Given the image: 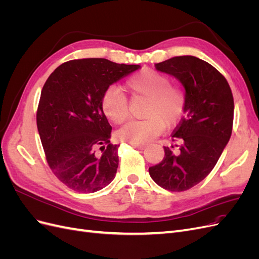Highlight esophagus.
<instances>
[{"instance_id": "obj_1", "label": "esophagus", "mask_w": 259, "mask_h": 259, "mask_svg": "<svg viewBox=\"0 0 259 259\" xmlns=\"http://www.w3.org/2000/svg\"><path fill=\"white\" fill-rule=\"evenodd\" d=\"M133 147H135V148H137V149H139V150H144V149L146 148V146L145 145H132Z\"/></svg>"}]
</instances>
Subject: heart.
I'll return each instance as SVG.
<instances>
[{
  "label": "heart",
  "mask_w": 259,
  "mask_h": 259,
  "mask_svg": "<svg viewBox=\"0 0 259 259\" xmlns=\"http://www.w3.org/2000/svg\"><path fill=\"white\" fill-rule=\"evenodd\" d=\"M134 98L146 99L140 121H131L117 132L121 142L146 145L160 135L165 126H174L184 115L187 94L182 85L170 84L169 76L152 69H143L125 83ZM105 115L115 124L128 117L130 106L126 96L115 88L108 89L101 98Z\"/></svg>",
  "instance_id": "obj_1"
}]
</instances>
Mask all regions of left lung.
I'll return each mask as SVG.
<instances>
[{
    "instance_id": "obj_1",
    "label": "left lung",
    "mask_w": 259,
    "mask_h": 259,
    "mask_svg": "<svg viewBox=\"0 0 259 259\" xmlns=\"http://www.w3.org/2000/svg\"><path fill=\"white\" fill-rule=\"evenodd\" d=\"M154 66L183 84L187 104L185 116L173 133V140L180 143L178 150L164 147L165 155L149 167V174L164 189L185 191L210 173L229 142L234 110L232 92L217 69L194 56H177Z\"/></svg>"
}]
</instances>
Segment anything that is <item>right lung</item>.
I'll return each instance as SVG.
<instances>
[{
	"label": "right lung",
	"mask_w": 259,
	"mask_h": 259,
	"mask_svg": "<svg viewBox=\"0 0 259 259\" xmlns=\"http://www.w3.org/2000/svg\"><path fill=\"white\" fill-rule=\"evenodd\" d=\"M139 65L105 58L70 60L46 80L36 125L46 161L62 184L77 192L103 189L115 177L117 149L101 98L111 84L136 71Z\"/></svg>",
	"instance_id": "add662e5"
}]
</instances>
